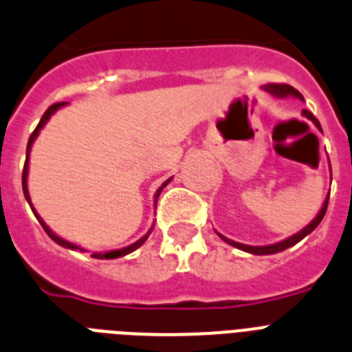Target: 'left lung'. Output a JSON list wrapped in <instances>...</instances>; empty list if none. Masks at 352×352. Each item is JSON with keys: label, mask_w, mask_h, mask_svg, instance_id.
Segmentation results:
<instances>
[{"label": "left lung", "mask_w": 352, "mask_h": 352, "mask_svg": "<svg viewBox=\"0 0 352 352\" xmlns=\"http://www.w3.org/2000/svg\"><path fill=\"white\" fill-rule=\"evenodd\" d=\"M264 90H265V92H270L271 96L280 97V99H285V97H296V99H300V101H304L302 94H300L298 90H295L293 87H289V85H276V82H271V85H265ZM302 116H304L305 119H309V121L313 122V124H315V126L318 128L320 131H322V126H320L318 119H316V117L313 116L309 110H302ZM329 168H331V162H329ZM331 181H333V175H331ZM327 202H329V193H327L324 204H322L320 211L316 213V217L309 222V224L305 226V228H302V230H300L298 233H295V235L287 236V239H284V241L275 242V244L248 245V244H241V242L231 241V239H228V236L221 235L219 231H217V235L221 236L222 241L228 242L230 245L236 248V250H242V251H245V253H251V255H275V253H280V251L287 250V248H291V245L298 244V242L302 241L304 236L309 235L311 231H315V228L320 224V222H322V219H324V215H325V211H327Z\"/></svg>", "instance_id": "obj_1"}]
</instances>
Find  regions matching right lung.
<instances>
[{
    "mask_svg": "<svg viewBox=\"0 0 352 352\" xmlns=\"http://www.w3.org/2000/svg\"><path fill=\"white\" fill-rule=\"evenodd\" d=\"M65 104H67V102H56V104H52V107L48 108V110L45 111V113H43L41 121H39V124H37V128H36V130H34L32 135H30V139H28V144H27V161H25V168H23V193H25V199H27V202H28V204H30V208H32V211H34V215H36V219H37V221H39V224L43 226V230L47 231V235L50 236V239H52V241L56 242V244L63 245V248H67V250H72V251H87V250H85V248H81V245L74 244V242L67 241V239H63V236H59V235H57V233H54V231L50 230V228H48V226H47V222L43 221L41 215H39V213H37V211H36V208H34V204H32V199H30V193H28V161H30L28 157H30V150H32L34 141H36L37 135H39V131H41L43 128H45V124H47V122L50 121V117H52L54 113H56V111L59 110V108L65 107ZM171 179H173V177H170L168 181H164L161 186H159V190H157V191H155V195H153V206H157V199H159V195H161V191L164 190V188H166L168 184H170ZM153 226H155V224H151L150 230H148L146 233H144V235H142L141 239H139V241L133 242V244L124 245V248H119V250L96 251V253H92V256H94V258H99V260H104V258L111 260V258H119V256L130 255L131 251H135L137 248H141V245L144 244V242H146V239H148V236H150L151 231H153Z\"/></svg>",
    "mask_w": 352,
    "mask_h": 352,
    "instance_id": "obj_1",
    "label": "right lung"
}]
</instances>
